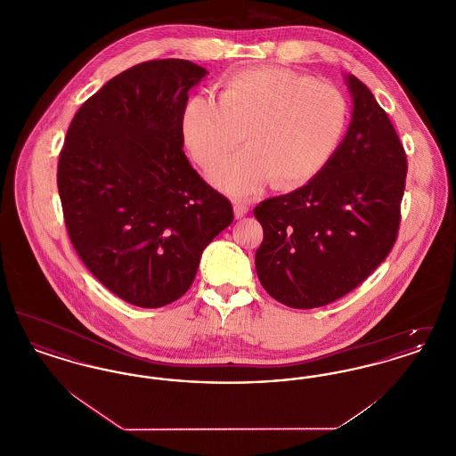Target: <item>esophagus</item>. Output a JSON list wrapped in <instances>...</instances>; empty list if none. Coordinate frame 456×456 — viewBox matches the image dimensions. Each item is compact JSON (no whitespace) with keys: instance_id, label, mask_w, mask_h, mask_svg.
Listing matches in <instances>:
<instances>
[{"instance_id":"esophagus-1","label":"esophagus","mask_w":456,"mask_h":456,"mask_svg":"<svg viewBox=\"0 0 456 456\" xmlns=\"http://www.w3.org/2000/svg\"><path fill=\"white\" fill-rule=\"evenodd\" d=\"M248 205L246 203H242V201H236L234 203V216H236V218H242L246 214H248Z\"/></svg>"}]
</instances>
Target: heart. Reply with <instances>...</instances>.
I'll return each instance as SVG.
<instances>
[{"mask_svg":"<svg viewBox=\"0 0 456 456\" xmlns=\"http://www.w3.org/2000/svg\"><path fill=\"white\" fill-rule=\"evenodd\" d=\"M344 94L326 82L283 68L232 77L217 97L193 95L181 133L196 164L210 167L244 138L249 147L225 159L212 179L232 195H255L273 179L301 184L323 171L347 126Z\"/></svg>","mask_w":456,"mask_h":456,"instance_id":"1","label":"heart"}]
</instances>
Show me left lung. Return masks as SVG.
<instances>
[{
    "label": "left lung",
    "mask_w": 456,
    "mask_h": 456,
    "mask_svg": "<svg viewBox=\"0 0 456 456\" xmlns=\"http://www.w3.org/2000/svg\"><path fill=\"white\" fill-rule=\"evenodd\" d=\"M347 134L305 186L261 201L256 272L263 289L294 309L344 297L387 260L398 236L407 155L388 114L357 77Z\"/></svg>",
    "instance_id": "8db88e82"
}]
</instances>
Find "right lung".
<instances>
[{
    "mask_svg": "<svg viewBox=\"0 0 456 456\" xmlns=\"http://www.w3.org/2000/svg\"><path fill=\"white\" fill-rule=\"evenodd\" d=\"M207 69L152 60L110 78L77 110L58 162L69 240L90 273L138 307L193 283L203 249L231 225V201L183 152L188 92Z\"/></svg>",
    "mask_w": 456,
    "mask_h": 456,
    "instance_id": "1",
    "label": "right lung"
}]
</instances>
